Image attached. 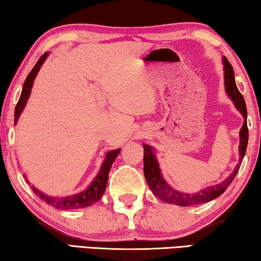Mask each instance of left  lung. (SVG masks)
<instances>
[{
  "mask_svg": "<svg viewBox=\"0 0 261 261\" xmlns=\"http://www.w3.org/2000/svg\"><path fill=\"white\" fill-rule=\"evenodd\" d=\"M224 63V71H225V89L228 94V97L232 99L234 102L237 110L243 114L244 117V123L242 129H240V146H239V164L234 168L232 174L228 176L225 181L222 182L217 186H212L205 189L200 190L196 194H183L177 190L172 189V188L164 181L161 170L159 168V163L156 161L155 155L153 154L150 146L143 144V172L146 181L149 186L150 190L158 196L160 199L164 200V202L176 204V205L181 206H190V205H198V204L210 202V200L217 198L218 196L223 194L224 191L227 189L231 182L237 175V172L240 168V163H242L244 156L246 153L247 148V141H248V128H247V111L245 100H244L242 93H240L237 85L234 82V73L233 69H232L231 64L228 63L226 57L223 58Z\"/></svg>",
  "mask_w": 261,
  "mask_h": 261,
  "instance_id": "8db88e82",
  "label": "left lung"
}]
</instances>
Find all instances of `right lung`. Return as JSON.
I'll use <instances>...</instances> for the list:
<instances>
[{
  "mask_svg": "<svg viewBox=\"0 0 261 261\" xmlns=\"http://www.w3.org/2000/svg\"><path fill=\"white\" fill-rule=\"evenodd\" d=\"M46 57H47V52H45V54L38 59V62L36 63L34 69L30 71V73L28 74L25 82H24L21 97H19L17 105H16V108H15V125L16 122H17L19 114H21V112L23 111V108L28 101V98H29V95L31 93V87H33L36 74L38 73V71L41 69L42 64L44 63V61H45ZM119 153H120V149L108 151L106 154V160L102 163L101 170L99 171L98 176L94 178V181L92 182L91 186L84 192H80V194L73 195V196H69V197L55 198V197H49V196L44 195L43 192H41L38 189H36L35 187H33V191L36 195L39 196V198L43 199L46 204L56 207V209L71 210V209H80V207L91 206L92 204L98 202V200L101 198L103 192H105L108 174H110L112 164H113L114 160L119 155ZM27 183H29V181H27Z\"/></svg>",
  "mask_w": 261,
  "mask_h": 261,
  "instance_id": "right-lung-1",
  "label": "right lung"
}]
</instances>
